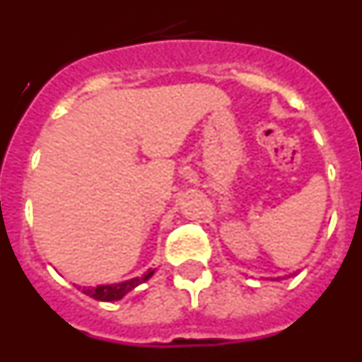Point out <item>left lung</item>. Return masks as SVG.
Returning a JSON list of instances; mask_svg holds the SVG:
<instances>
[{
    "instance_id": "8db88e82",
    "label": "left lung",
    "mask_w": 362,
    "mask_h": 362,
    "mask_svg": "<svg viewBox=\"0 0 362 362\" xmlns=\"http://www.w3.org/2000/svg\"><path fill=\"white\" fill-rule=\"evenodd\" d=\"M290 276H297V274H290ZM279 279H284V277H276V281H279Z\"/></svg>"
}]
</instances>
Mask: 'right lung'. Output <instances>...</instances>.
<instances>
[{
    "mask_svg": "<svg viewBox=\"0 0 362 362\" xmlns=\"http://www.w3.org/2000/svg\"><path fill=\"white\" fill-rule=\"evenodd\" d=\"M156 268H148L141 277H132L123 283H114V284H98V286H83V293L88 297H94L95 300H119L123 299L129 292H132L136 286L143 284L153 276Z\"/></svg>",
    "mask_w": 362,
    "mask_h": 362,
    "instance_id": "obj_1",
    "label": "right lung"
}]
</instances>
